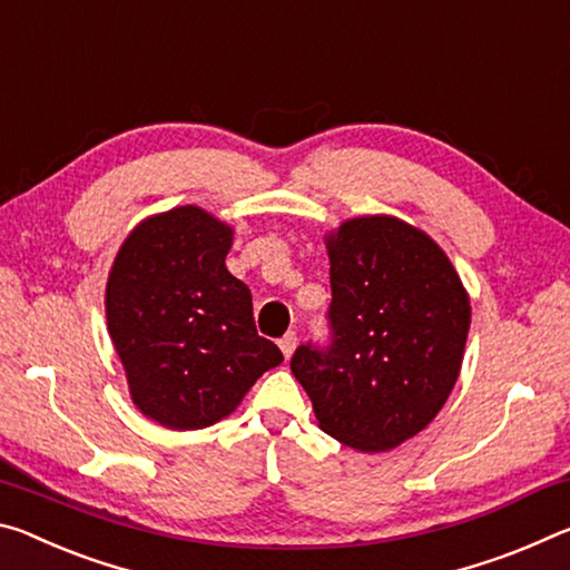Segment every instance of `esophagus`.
<instances>
[{
    "instance_id": "34e87169",
    "label": "esophagus",
    "mask_w": 570,
    "mask_h": 570,
    "mask_svg": "<svg viewBox=\"0 0 570 570\" xmlns=\"http://www.w3.org/2000/svg\"><path fill=\"white\" fill-rule=\"evenodd\" d=\"M277 343H279V351H283V356H285V358H291V356H293V351H295V346H297V335L291 331V333H285L283 338H279Z\"/></svg>"
}]
</instances>
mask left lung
Here are the masks:
<instances>
[{"label":"left lung","instance_id":"8db88e82","mask_svg":"<svg viewBox=\"0 0 570 570\" xmlns=\"http://www.w3.org/2000/svg\"><path fill=\"white\" fill-rule=\"evenodd\" d=\"M325 245L331 346H297L291 368L325 434L361 452L394 450L452 394L468 291L432 237L386 214L343 222Z\"/></svg>","mask_w":570,"mask_h":570}]
</instances>
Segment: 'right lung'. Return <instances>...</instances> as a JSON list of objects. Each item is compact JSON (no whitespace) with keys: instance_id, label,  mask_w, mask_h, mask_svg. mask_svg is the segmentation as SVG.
Instances as JSON below:
<instances>
[{"instance_id":"obj_1","label":"right lung","mask_w":570,"mask_h":570,"mask_svg":"<svg viewBox=\"0 0 570 570\" xmlns=\"http://www.w3.org/2000/svg\"><path fill=\"white\" fill-rule=\"evenodd\" d=\"M229 247L232 227L186 204L138 224L110 267L106 318L130 399L176 432L229 416L283 363L257 335L249 287L224 265Z\"/></svg>"}]
</instances>
